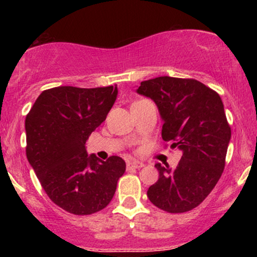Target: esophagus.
Segmentation results:
<instances>
[{
	"label": "esophagus",
	"instance_id": "esophagus-1",
	"mask_svg": "<svg viewBox=\"0 0 257 257\" xmlns=\"http://www.w3.org/2000/svg\"><path fill=\"white\" fill-rule=\"evenodd\" d=\"M145 167V164L143 163V162H139V161H133V162H129L128 164H126V168L128 169H131V168H134V169H140V168Z\"/></svg>",
	"mask_w": 257,
	"mask_h": 257
}]
</instances>
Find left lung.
I'll list each match as a JSON object with an SVG mask.
<instances>
[{"instance_id": "8db88e82", "label": "left lung", "mask_w": 257, "mask_h": 257, "mask_svg": "<svg viewBox=\"0 0 257 257\" xmlns=\"http://www.w3.org/2000/svg\"><path fill=\"white\" fill-rule=\"evenodd\" d=\"M137 93L156 102L162 138L182 152L173 169L156 164L159 178L147 197L168 213L192 210L213 191L225 168L231 128L222 100L199 81L169 76L141 82Z\"/></svg>"}]
</instances>
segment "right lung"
I'll return each instance as SVG.
<instances>
[{"instance_id": "obj_1", "label": "right lung", "mask_w": 257, "mask_h": 257, "mask_svg": "<svg viewBox=\"0 0 257 257\" xmlns=\"http://www.w3.org/2000/svg\"><path fill=\"white\" fill-rule=\"evenodd\" d=\"M117 85L43 90L25 119L26 157L43 190L67 213L90 215L104 209L125 172L118 156H88L85 141L106 119Z\"/></svg>"}]
</instances>
